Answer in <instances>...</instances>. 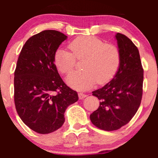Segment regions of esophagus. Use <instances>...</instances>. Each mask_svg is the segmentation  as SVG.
I'll return each mask as SVG.
<instances>
[{
	"instance_id": "1",
	"label": "esophagus",
	"mask_w": 158,
	"mask_h": 158,
	"mask_svg": "<svg viewBox=\"0 0 158 158\" xmlns=\"http://www.w3.org/2000/svg\"><path fill=\"white\" fill-rule=\"evenodd\" d=\"M78 96H79V99H84V98L86 97L88 95H86V94H83V93H81V92H80V93L78 94Z\"/></svg>"
}]
</instances>
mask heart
Listing matches in <instances>:
<instances>
[{"label": "heart", "instance_id": "obj_1", "mask_svg": "<svg viewBox=\"0 0 158 158\" xmlns=\"http://www.w3.org/2000/svg\"><path fill=\"white\" fill-rule=\"evenodd\" d=\"M72 52L59 49L54 56L56 68L68 73L74 68L76 59H85L81 72H72L66 78L69 86L79 90L92 88L97 83L104 85L114 77L120 64V52L115 45L105 44L94 36H80L69 44Z\"/></svg>", "mask_w": 158, "mask_h": 158}]
</instances>
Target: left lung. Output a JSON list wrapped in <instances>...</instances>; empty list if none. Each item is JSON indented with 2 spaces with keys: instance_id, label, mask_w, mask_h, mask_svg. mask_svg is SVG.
I'll use <instances>...</instances> for the list:
<instances>
[{
  "instance_id": "obj_1",
  "label": "left lung",
  "mask_w": 158,
  "mask_h": 158,
  "mask_svg": "<svg viewBox=\"0 0 158 158\" xmlns=\"http://www.w3.org/2000/svg\"><path fill=\"white\" fill-rule=\"evenodd\" d=\"M120 52V64L109 82L92 92L99 102L90 115L91 123L105 131H114L129 123L140 105L143 95V69L139 50L127 36L115 35Z\"/></svg>"
}]
</instances>
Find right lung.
<instances>
[{"instance_id":"right-lung-1","label":"right lung","mask_w":158,"mask_h":158,"mask_svg":"<svg viewBox=\"0 0 158 158\" xmlns=\"http://www.w3.org/2000/svg\"><path fill=\"white\" fill-rule=\"evenodd\" d=\"M68 36L44 30L26 41L14 77V100L20 118L37 133L50 134L64 123V112L79 99L67 86L54 64L56 50Z\"/></svg>"}]
</instances>
